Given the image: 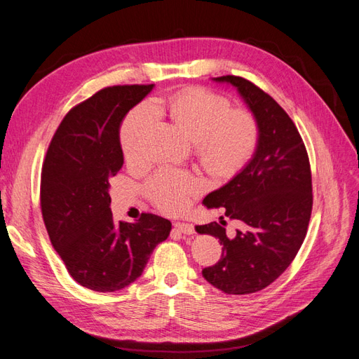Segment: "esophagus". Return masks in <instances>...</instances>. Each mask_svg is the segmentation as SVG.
<instances>
[{
    "mask_svg": "<svg viewBox=\"0 0 359 359\" xmlns=\"http://www.w3.org/2000/svg\"><path fill=\"white\" fill-rule=\"evenodd\" d=\"M175 229L181 233H186V235L194 233V227L191 223H175Z\"/></svg>",
    "mask_w": 359,
    "mask_h": 359,
    "instance_id": "esophagus-1",
    "label": "esophagus"
}]
</instances>
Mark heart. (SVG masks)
<instances>
[{
  "label": "heart",
  "instance_id": "1",
  "mask_svg": "<svg viewBox=\"0 0 359 359\" xmlns=\"http://www.w3.org/2000/svg\"><path fill=\"white\" fill-rule=\"evenodd\" d=\"M168 116L180 132L196 144L202 165L217 178H227L244 166L257 140L253 115L244 109L231 111L224 97L203 88H190L161 97L153 106L140 104L127 115L121 127V148L128 163L145 157V139ZM203 189L201 177L189 172L161 170L149 181L148 193L160 210L181 212L190 198Z\"/></svg>",
  "mask_w": 359,
  "mask_h": 359
}]
</instances>
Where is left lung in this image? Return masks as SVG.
Wrapping results in <instances>:
<instances>
[{
    "label": "left lung",
    "mask_w": 359,
    "mask_h": 359,
    "mask_svg": "<svg viewBox=\"0 0 359 359\" xmlns=\"http://www.w3.org/2000/svg\"><path fill=\"white\" fill-rule=\"evenodd\" d=\"M233 86L257 126L255 153L224 186L206 194L208 210L243 224L226 235V224L196 226L223 245L222 259L202 271L205 280L229 295L262 290L285 273L306 238L311 215V172L306 147L289 115L273 97L238 76L212 78Z\"/></svg>",
    "instance_id": "1"
}]
</instances>
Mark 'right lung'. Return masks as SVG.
<instances>
[{
  "mask_svg": "<svg viewBox=\"0 0 359 359\" xmlns=\"http://www.w3.org/2000/svg\"><path fill=\"white\" fill-rule=\"evenodd\" d=\"M154 85L109 86L64 116L41 169V214L50 243L76 283L115 292L142 276L172 223L144 212L115 222L109 180L123 168L119 128Z\"/></svg>",
  "mask_w": 359,
  "mask_h": 359,
  "instance_id": "obj_1",
  "label": "right lung"
}]
</instances>
